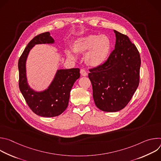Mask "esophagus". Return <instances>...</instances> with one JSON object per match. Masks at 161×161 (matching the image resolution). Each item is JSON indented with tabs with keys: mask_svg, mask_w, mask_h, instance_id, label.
Returning <instances> with one entry per match:
<instances>
[{
	"mask_svg": "<svg viewBox=\"0 0 161 161\" xmlns=\"http://www.w3.org/2000/svg\"><path fill=\"white\" fill-rule=\"evenodd\" d=\"M80 74L81 76H86L88 75V73H86V71L85 69H83L80 70Z\"/></svg>",
	"mask_w": 161,
	"mask_h": 161,
	"instance_id": "esophagus-1",
	"label": "esophagus"
}]
</instances>
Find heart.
<instances>
[{"instance_id":"1","label":"heart","mask_w":161,"mask_h":161,"mask_svg":"<svg viewBox=\"0 0 161 161\" xmlns=\"http://www.w3.org/2000/svg\"><path fill=\"white\" fill-rule=\"evenodd\" d=\"M111 48V41L106 35L90 34L76 39L73 44L75 53H84L85 61L91 67H99L108 59ZM67 57L75 60L76 56L70 50L65 51Z\"/></svg>"}]
</instances>
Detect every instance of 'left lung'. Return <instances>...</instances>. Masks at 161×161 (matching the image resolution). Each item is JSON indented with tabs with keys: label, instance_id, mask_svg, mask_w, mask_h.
Returning <instances> with one entry per match:
<instances>
[{
	"label": "left lung",
	"instance_id": "left-lung-1",
	"mask_svg": "<svg viewBox=\"0 0 161 161\" xmlns=\"http://www.w3.org/2000/svg\"><path fill=\"white\" fill-rule=\"evenodd\" d=\"M114 50L103 65L90 69L88 78L96 106L102 111L116 112L130 101L140 82L141 58L129 38L114 30Z\"/></svg>",
	"mask_w": 161,
	"mask_h": 161
}]
</instances>
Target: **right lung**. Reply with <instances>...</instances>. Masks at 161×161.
Wrapping results in <instances>:
<instances>
[{
    "mask_svg": "<svg viewBox=\"0 0 161 161\" xmlns=\"http://www.w3.org/2000/svg\"><path fill=\"white\" fill-rule=\"evenodd\" d=\"M54 43L55 41L49 32L41 34L29 42L18 60L19 90L32 111L43 117H57L65 110L71 88L80 76L78 68L58 69L46 89L37 91L31 87L26 69V62L30 51L36 44Z\"/></svg>",
    "mask_w": 161,
    "mask_h": 161,
    "instance_id": "right-lung-1",
    "label": "right lung"
}]
</instances>
